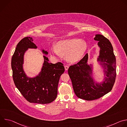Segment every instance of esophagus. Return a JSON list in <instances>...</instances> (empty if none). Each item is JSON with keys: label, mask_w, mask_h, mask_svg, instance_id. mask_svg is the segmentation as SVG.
Returning <instances> with one entry per match:
<instances>
[{"label": "esophagus", "mask_w": 127, "mask_h": 127, "mask_svg": "<svg viewBox=\"0 0 127 127\" xmlns=\"http://www.w3.org/2000/svg\"><path fill=\"white\" fill-rule=\"evenodd\" d=\"M64 67H65V69L66 70H67L68 69V68H69V67H68V66H67V65H65Z\"/></svg>", "instance_id": "obj_1"}]
</instances>
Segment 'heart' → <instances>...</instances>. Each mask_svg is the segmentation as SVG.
Segmentation results:
<instances>
[{"instance_id": "b5f03b06", "label": "heart", "mask_w": 127, "mask_h": 127, "mask_svg": "<svg viewBox=\"0 0 127 127\" xmlns=\"http://www.w3.org/2000/svg\"><path fill=\"white\" fill-rule=\"evenodd\" d=\"M87 48V44L83 40L78 38L67 39L58 41L51 48L53 56L58 58L66 54L67 59L71 62L79 61L83 56Z\"/></svg>"}]
</instances>
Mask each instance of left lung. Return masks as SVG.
Segmentation results:
<instances>
[{
	"mask_svg": "<svg viewBox=\"0 0 127 127\" xmlns=\"http://www.w3.org/2000/svg\"><path fill=\"white\" fill-rule=\"evenodd\" d=\"M94 40L100 48L97 61L104 69L106 77L102 83L95 82L92 77V68L87 64L88 54L77 64L69 67L68 72L76 96L86 100L97 99L111 91L116 77V60L112 44L99 34Z\"/></svg>",
	"mask_w": 127,
	"mask_h": 127,
	"instance_id": "1",
	"label": "left lung"
}]
</instances>
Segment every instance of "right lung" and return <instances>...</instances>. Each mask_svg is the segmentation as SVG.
<instances>
[{
  "label": "right lung",
  "instance_id": "right-lung-1",
  "mask_svg": "<svg viewBox=\"0 0 127 127\" xmlns=\"http://www.w3.org/2000/svg\"><path fill=\"white\" fill-rule=\"evenodd\" d=\"M32 38L25 37L17 44L11 58L12 77L16 88L30 102L49 103L57 97L60 77L65 71L61 62L52 64L44 56V62L40 74L33 78L27 76L23 69L24 56L29 48L36 49ZM42 52L48 54L44 50Z\"/></svg>",
  "mask_w": 127,
  "mask_h": 127
}]
</instances>
